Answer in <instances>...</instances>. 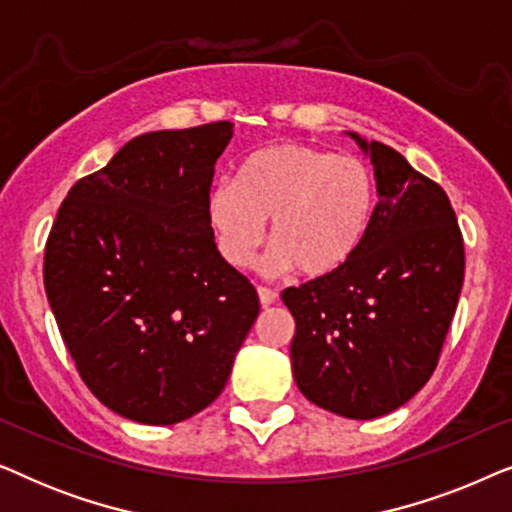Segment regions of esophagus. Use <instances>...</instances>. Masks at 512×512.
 I'll use <instances>...</instances> for the list:
<instances>
[{
	"instance_id": "1",
	"label": "esophagus",
	"mask_w": 512,
	"mask_h": 512,
	"mask_svg": "<svg viewBox=\"0 0 512 512\" xmlns=\"http://www.w3.org/2000/svg\"><path fill=\"white\" fill-rule=\"evenodd\" d=\"M258 300H261L263 307H270V305H275L277 300H279V293L268 289V286H258Z\"/></svg>"
}]
</instances>
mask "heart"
<instances>
[{
    "mask_svg": "<svg viewBox=\"0 0 512 512\" xmlns=\"http://www.w3.org/2000/svg\"><path fill=\"white\" fill-rule=\"evenodd\" d=\"M205 212L230 268H247L265 237V268L321 279L361 249L377 212V177L366 160L312 144H272L244 160L237 181H214Z\"/></svg>",
    "mask_w": 512,
    "mask_h": 512,
    "instance_id": "heart-1",
    "label": "heart"
}]
</instances>
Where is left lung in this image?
Segmentation results:
<instances>
[{
    "mask_svg": "<svg viewBox=\"0 0 512 512\" xmlns=\"http://www.w3.org/2000/svg\"><path fill=\"white\" fill-rule=\"evenodd\" d=\"M370 156L377 212L335 275L282 293L296 319L293 380L307 401L375 419L429 382L464 284V240L443 188L401 153L349 132Z\"/></svg>",
    "mask_w": 512,
    "mask_h": 512,
    "instance_id": "1",
    "label": "left lung"
}]
</instances>
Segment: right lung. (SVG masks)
<instances>
[{"label": "right lung", "instance_id": "1", "mask_svg": "<svg viewBox=\"0 0 512 512\" xmlns=\"http://www.w3.org/2000/svg\"><path fill=\"white\" fill-rule=\"evenodd\" d=\"M230 137L219 121L130 139L76 181L48 235L44 286L62 340L97 401L132 422L205 410L261 310L205 212Z\"/></svg>", "mask_w": 512, "mask_h": 512}]
</instances>
